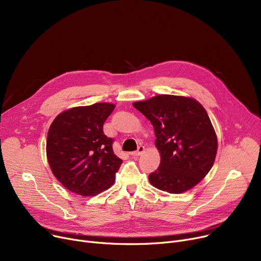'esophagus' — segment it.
I'll return each mask as SVG.
<instances>
[{
    "label": "esophagus",
    "instance_id": "34e87169",
    "mask_svg": "<svg viewBox=\"0 0 261 261\" xmlns=\"http://www.w3.org/2000/svg\"><path fill=\"white\" fill-rule=\"evenodd\" d=\"M144 151H145V147H144V146H140V147L138 148V150H136V151L131 152V154L134 155V156H139V155H141Z\"/></svg>",
    "mask_w": 261,
    "mask_h": 261
}]
</instances>
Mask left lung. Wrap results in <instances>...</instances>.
Returning a JSON list of instances; mask_svg holds the SVG:
<instances>
[{"mask_svg":"<svg viewBox=\"0 0 261 261\" xmlns=\"http://www.w3.org/2000/svg\"><path fill=\"white\" fill-rule=\"evenodd\" d=\"M133 106L152 123L161 154L149 182L169 194L197 185L212 169L218 147L205 109L193 98L164 94Z\"/></svg>","mask_w":261,"mask_h":261,"instance_id":"1","label":"left lung"}]
</instances>
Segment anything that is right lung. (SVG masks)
I'll return each mask as SVG.
<instances>
[{
  "label": "right lung",
  "instance_id": "1",
  "mask_svg": "<svg viewBox=\"0 0 261 261\" xmlns=\"http://www.w3.org/2000/svg\"><path fill=\"white\" fill-rule=\"evenodd\" d=\"M114 105L98 102L76 107L54 119L47 133L46 155L56 179L70 191L88 197L100 194L115 181L122 161L103 122Z\"/></svg>",
  "mask_w": 261,
  "mask_h": 261
}]
</instances>
